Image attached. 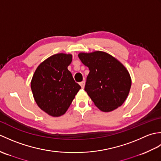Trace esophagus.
<instances>
[{
  "label": "esophagus",
  "mask_w": 161,
  "mask_h": 161,
  "mask_svg": "<svg viewBox=\"0 0 161 161\" xmlns=\"http://www.w3.org/2000/svg\"><path fill=\"white\" fill-rule=\"evenodd\" d=\"M80 85L81 86V88H84V86H85V81H81V82H80Z\"/></svg>",
  "instance_id": "esophagus-1"
}]
</instances>
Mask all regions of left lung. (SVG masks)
Instances as JSON below:
<instances>
[{"mask_svg":"<svg viewBox=\"0 0 161 161\" xmlns=\"http://www.w3.org/2000/svg\"><path fill=\"white\" fill-rule=\"evenodd\" d=\"M89 69L84 90L98 108L115 110L124 103L131 86L127 70L114 57L102 51L78 54Z\"/></svg>","mask_w":161,"mask_h":161,"instance_id":"left-lung-1","label":"left lung"}]
</instances>
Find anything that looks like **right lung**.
Wrapping results in <instances>:
<instances>
[{"mask_svg": "<svg viewBox=\"0 0 161 161\" xmlns=\"http://www.w3.org/2000/svg\"><path fill=\"white\" fill-rule=\"evenodd\" d=\"M71 61L70 54H54L37 67L32 79L31 89L37 105L53 117L66 112L81 88L68 70Z\"/></svg>", "mask_w": 161, "mask_h": 161, "instance_id": "1", "label": "right lung"}]
</instances>
